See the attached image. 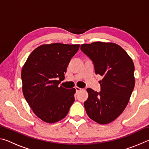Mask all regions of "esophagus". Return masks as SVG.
I'll list each match as a JSON object with an SVG mask.
<instances>
[{
	"instance_id": "obj_1",
	"label": "esophagus",
	"mask_w": 149,
	"mask_h": 149,
	"mask_svg": "<svg viewBox=\"0 0 149 149\" xmlns=\"http://www.w3.org/2000/svg\"><path fill=\"white\" fill-rule=\"evenodd\" d=\"M75 91H76L77 92V91H79L81 90V88L78 87H75Z\"/></svg>"
}]
</instances>
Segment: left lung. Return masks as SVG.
I'll return each mask as SVG.
<instances>
[{
    "instance_id": "8db88e82",
    "label": "left lung",
    "mask_w": 149,
    "mask_h": 149,
    "mask_svg": "<svg viewBox=\"0 0 149 149\" xmlns=\"http://www.w3.org/2000/svg\"><path fill=\"white\" fill-rule=\"evenodd\" d=\"M81 50L92 60L96 74L102 76L100 91L87 88L84 102L91 119L107 124L116 119L127 105L135 87L134 64L124 50L113 42L83 44Z\"/></svg>"
}]
</instances>
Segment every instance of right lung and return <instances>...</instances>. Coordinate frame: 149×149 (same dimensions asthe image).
I'll return each mask as SVG.
<instances>
[{"label":"right lung","instance_id":"right-lung-1","mask_svg":"<svg viewBox=\"0 0 149 149\" xmlns=\"http://www.w3.org/2000/svg\"><path fill=\"white\" fill-rule=\"evenodd\" d=\"M79 45L52 43L35 49L22 70V91L26 101L40 119L54 123L66 116L74 102L75 88L59 86Z\"/></svg>","mask_w":149,"mask_h":149}]
</instances>
